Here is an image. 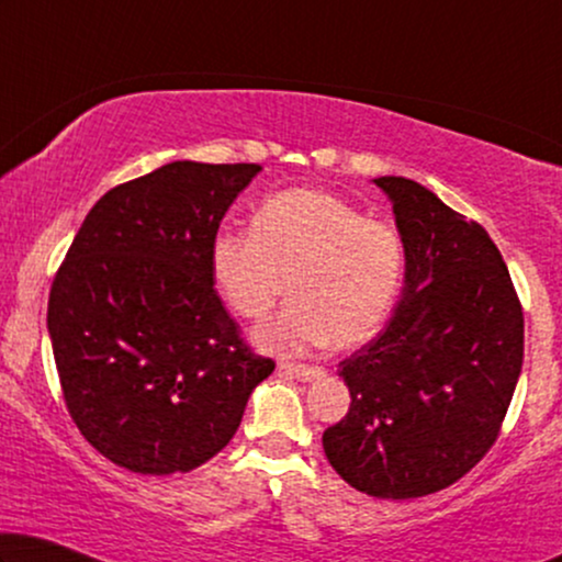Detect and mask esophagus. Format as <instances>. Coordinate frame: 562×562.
<instances>
[{"mask_svg":"<svg viewBox=\"0 0 562 562\" xmlns=\"http://www.w3.org/2000/svg\"><path fill=\"white\" fill-rule=\"evenodd\" d=\"M283 373H289L291 379H299V381H312V379H322L325 375V368L319 366H299V363H281L279 366Z\"/></svg>","mask_w":562,"mask_h":562,"instance_id":"obj_1","label":"esophagus"}]
</instances>
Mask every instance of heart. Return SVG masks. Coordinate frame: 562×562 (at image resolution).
<instances>
[{
  "instance_id": "heart-1",
  "label": "heart",
  "mask_w": 562,
  "mask_h": 562,
  "mask_svg": "<svg viewBox=\"0 0 562 562\" xmlns=\"http://www.w3.org/2000/svg\"><path fill=\"white\" fill-rule=\"evenodd\" d=\"M210 268L245 319L266 317L289 283L294 299L256 329V342L302 356L327 342L350 348L381 327L402 289L404 243L333 191L286 189L258 204L252 229L214 235Z\"/></svg>"
}]
</instances>
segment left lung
<instances>
[{
	"mask_svg": "<svg viewBox=\"0 0 562 562\" xmlns=\"http://www.w3.org/2000/svg\"><path fill=\"white\" fill-rule=\"evenodd\" d=\"M394 204L404 291L389 325L340 363L350 409L322 435L329 465L379 498H417L486 456L525 358L509 268L479 222L402 176L373 179Z\"/></svg>",
	"mask_w": 562,
	"mask_h": 562,
	"instance_id": "8db88e82",
	"label": "left lung"
}]
</instances>
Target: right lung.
<instances>
[{
	"instance_id": "1",
	"label": "right lung",
	"mask_w": 562,
	"mask_h": 562,
	"mask_svg": "<svg viewBox=\"0 0 562 562\" xmlns=\"http://www.w3.org/2000/svg\"><path fill=\"white\" fill-rule=\"evenodd\" d=\"M258 164L173 160L91 206L48 299L68 414L114 465L189 473L273 373L214 291L210 248Z\"/></svg>"
}]
</instances>
